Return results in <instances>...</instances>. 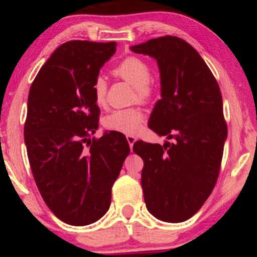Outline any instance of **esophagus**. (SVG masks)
I'll return each instance as SVG.
<instances>
[{
  "instance_id": "esophagus-1",
  "label": "esophagus",
  "mask_w": 257,
  "mask_h": 257,
  "mask_svg": "<svg viewBox=\"0 0 257 257\" xmlns=\"http://www.w3.org/2000/svg\"><path fill=\"white\" fill-rule=\"evenodd\" d=\"M126 139H127V143H128V145H130V149H131V151H132V149H133V144L136 143L137 138H136L135 136H126Z\"/></svg>"
}]
</instances>
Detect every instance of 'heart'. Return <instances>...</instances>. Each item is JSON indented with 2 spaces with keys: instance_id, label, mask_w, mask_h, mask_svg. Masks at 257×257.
<instances>
[{
  "instance_id": "obj_1",
  "label": "heart",
  "mask_w": 257,
  "mask_h": 257,
  "mask_svg": "<svg viewBox=\"0 0 257 257\" xmlns=\"http://www.w3.org/2000/svg\"><path fill=\"white\" fill-rule=\"evenodd\" d=\"M113 73L135 86L137 96L140 99H145L152 92V87L150 85V66L143 59L133 56L126 57L113 69ZM92 92L94 103L99 106L104 105L106 97V82L103 77L98 76L94 79ZM144 120H145V113L138 107L119 108L112 111L104 118V126L111 131L135 135L142 127Z\"/></svg>"
}]
</instances>
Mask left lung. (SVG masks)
Listing matches in <instances>:
<instances>
[{
	"instance_id": "8db88e82",
	"label": "left lung",
	"mask_w": 257,
	"mask_h": 257,
	"mask_svg": "<svg viewBox=\"0 0 257 257\" xmlns=\"http://www.w3.org/2000/svg\"><path fill=\"white\" fill-rule=\"evenodd\" d=\"M130 50L157 61L161 98L149 127L174 140L133 145L144 160L146 208L165 222H182L201 208L219 175L227 139L220 87L199 52L181 38H153Z\"/></svg>"
}]
</instances>
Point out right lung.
Segmentation results:
<instances>
[{"instance_id": "add662e5", "label": "right lung", "mask_w": 257, "mask_h": 257, "mask_svg": "<svg viewBox=\"0 0 257 257\" xmlns=\"http://www.w3.org/2000/svg\"><path fill=\"white\" fill-rule=\"evenodd\" d=\"M115 50V42H66L30 86L24 143L31 171L47 206L72 226L105 215L111 188L130 153L119 132L91 139L100 112L92 84Z\"/></svg>"}]
</instances>
